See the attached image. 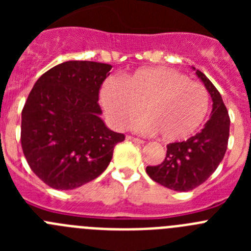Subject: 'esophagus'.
<instances>
[{
	"instance_id": "34e87169",
	"label": "esophagus",
	"mask_w": 251,
	"mask_h": 251,
	"mask_svg": "<svg viewBox=\"0 0 251 251\" xmlns=\"http://www.w3.org/2000/svg\"><path fill=\"white\" fill-rule=\"evenodd\" d=\"M127 139L128 141L134 142V143H138V145H143V143H145V141H143V139H139V138H137V137H133V136H127Z\"/></svg>"
}]
</instances>
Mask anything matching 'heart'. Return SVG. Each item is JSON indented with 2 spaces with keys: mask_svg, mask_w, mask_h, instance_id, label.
Instances as JSON below:
<instances>
[{
  "mask_svg": "<svg viewBox=\"0 0 251 251\" xmlns=\"http://www.w3.org/2000/svg\"><path fill=\"white\" fill-rule=\"evenodd\" d=\"M100 101L115 127L126 128L138 119L143 128L158 133L165 141L191 137L205 121L210 95L202 84L168 68H145L108 80L101 88Z\"/></svg>",
  "mask_w": 251,
  "mask_h": 251,
  "instance_id": "1",
  "label": "heart"
}]
</instances>
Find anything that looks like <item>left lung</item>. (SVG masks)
Listing matches in <instances>:
<instances>
[{"label": "left lung", "mask_w": 251, "mask_h": 251, "mask_svg": "<svg viewBox=\"0 0 251 251\" xmlns=\"http://www.w3.org/2000/svg\"><path fill=\"white\" fill-rule=\"evenodd\" d=\"M197 76L205 84L212 98L211 117L200 133L183 142L167 145L165 161L147 166L148 176L174 191H191L211 176L227 150L230 117L223 98L214 84L200 70Z\"/></svg>", "instance_id": "left-lung-1"}]
</instances>
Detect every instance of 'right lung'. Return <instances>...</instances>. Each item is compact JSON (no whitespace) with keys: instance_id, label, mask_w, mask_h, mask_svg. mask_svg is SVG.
<instances>
[{"instance_id":"1","label":"right lung","mask_w":251,"mask_h":251,"mask_svg":"<svg viewBox=\"0 0 251 251\" xmlns=\"http://www.w3.org/2000/svg\"><path fill=\"white\" fill-rule=\"evenodd\" d=\"M112 65L66 61L37 79L21 115V146L28 166L44 183L73 190L109 165L123 133L105 127L99 92Z\"/></svg>"}]
</instances>
